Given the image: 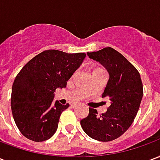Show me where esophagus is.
<instances>
[{
	"mask_svg": "<svg viewBox=\"0 0 160 160\" xmlns=\"http://www.w3.org/2000/svg\"><path fill=\"white\" fill-rule=\"evenodd\" d=\"M76 105H78V103H73V104H71V106H72V107H74V106H76Z\"/></svg>",
	"mask_w": 160,
	"mask_h": 160,
	"instance_id": "obj_1",
	"label": "esophagus"
}]
</instances>
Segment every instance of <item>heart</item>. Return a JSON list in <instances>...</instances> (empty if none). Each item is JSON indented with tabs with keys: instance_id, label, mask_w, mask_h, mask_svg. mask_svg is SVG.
<instances>
[{
	"instance_id": "1",
	"label": "heart",
	"mask_w": 160,
	"mask_h": 160,
	"mask_svg": "<svg viewBox=\"0 0 160 160\" xmlns=\"http://www.w3.org/2000/svg\"><path fill=\"white\" fill-rule=\"evenodd\" d=\"M98 69H99V68H98Z\"/></svg>"
}]
</instances>
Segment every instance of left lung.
<instances>
[{"instance_id":"1","label":"left lung","mask_w":160,"mask_h":160,"mask_svg":"<svg viewBox=\"0 0 160 160\" xmlns=\"http://www.w3.org/2000/svg\"><path fill=\"white\" fill-rule=\"evenodd\" d=\"M87 55L109 72L110 79L102 98H109L111 104L101 115L89 108V114L80 121V125L92 139L113 141L128 130L136 117L143 96L141 75L132 63L111 47L87 52Z\"/></svg>"}]
</instances>
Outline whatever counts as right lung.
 <instances>
[{
  "label": "right lung",
  "mask_w": 160,
  "mask_h": 160,
  "mask_svg": "<svg viewBox=\"0 0 160 160\" xmlns=\"http://www.w3.org/2000/svg\"><path fill=\"white\" fill-rule=\"evenodd\" d=\"M85 53L48 49L30 60L17 74L11 94V109L20 133L31 141H43L56 133L60 116L69 104L52 101L56 88L66 87Z\"/></svg>",
  "instance_id": "add662e5"
}]
</instances>
